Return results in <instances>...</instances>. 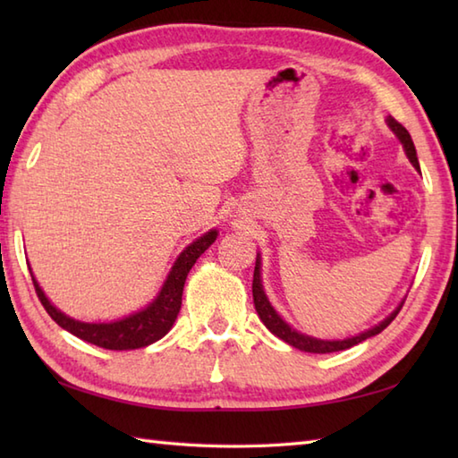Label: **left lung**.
<instances>
[{
	"label": "left lung",
	"instance_id": "left-lung-1",
	"mask_svg": "<svg viewBox=\"0 0 458 458\" xmlns=\"http://www.w3.org/2000/svg\"><path fill=\"white\" fill-rule=\"evenodd\" d=\"M387 125H390V130L397 135V140L402 141L403 149H405V155L410 157V161L413 163V167L420 171V161H417V153H415V145L411 141V135L410 131H407L403 125L400 122H395L392 115H387ZM259 267H261V259H259V254L256 258V269H254V284H251V293H254V305H256V310L258 315L261 318V323H264L271 333H274L277 338L285 340L287 344H291L293 348H299L303 350V352H313V354H327V352H338V350H346L350 346H354L358 343H362V340L369 338V336H376L382 333V330L392 323V320L397 317V313H400L403 303L397 307L394 313L390 317H386L382 323L372 327L369 330H364V333H360L356 336H350V338H344V340H320V338H313L309 335H301L297 333L295 328H291L284 318H281L276 309L271 307V303L267 301L266 293H264V285H261V274H259Z\"/></svg>",
	"mask_w": 458,
	"mask_h": 458
}]
</instances>
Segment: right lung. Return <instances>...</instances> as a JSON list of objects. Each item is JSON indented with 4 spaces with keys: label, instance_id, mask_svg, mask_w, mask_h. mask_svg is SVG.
I'll use <instances>...</instances> for the list:
<instances>
[{
    "label": "right lung",
    "instance_id": "add662e5",
    "mask_svg": "<svg viewBox=\"0 0 458 458\" xmlns=\"http://www.w3.org/2000/svg\"><path fill=\"white\" fill-rule=\"evenodd\" d=\"M216 236L218 232L210 230L199 240H194L191 246L184 248L177 261H174V266L171 267L167 279H165L159 295L155 297L148 307L138 310V313L114 320V323H82V320L66 317L55 305H51V301L45 297L43 289L38 287L31 274L33 285L37 291V297L41 301L47 313L51 315V318L58 327H63L71 335L108 350L143 348L157 343L159 338H163L171 330L174 318H177L181 310L182 287L184 281H187L189 271L194 266V261L204 254V250H208L212 242L216 240Z\"/></svg>",
    "mask_w": 458,
    "mask_h": 458
}]
</instances>
